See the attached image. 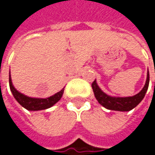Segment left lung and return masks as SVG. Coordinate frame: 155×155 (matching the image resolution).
<instances>
[{
	"instance_id": "1",
	"label": "left lung",
	"mask_w": 155,
	"mask_h": 155,
	"mask_svg": "<svg viewBox=\"0 0 155 155\" xmlns=\"http://www.w3.org/2000/svg\"><path fill=\"white\" fill-rule=\"evenodd\" d=\"M149 86V72L147 74V79L143 90L133 97H126V98H119V97H111L104 93L100 87L98 86L96 80L91 83V87L95 95V98L99 101L101 105L105 107L110 110H117V111H129L137 107L142 100L143 99L147 89Z\"/></svg>"
}]
</instances>
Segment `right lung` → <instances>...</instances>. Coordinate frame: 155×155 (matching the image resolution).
<instances>
[{"label":"right lung","mask_w":155,"mask_h":155,"mask_svg":"<svg viewBox=\"0 0 155 155\" xmlns=\"http://www.w3.org/2000/svg\"><path fill=\"white\" fill-rule=\"evenodd\" d=\"M9 82H10V88L11 91L16 99V101L26 109L28 110H42V109H46V108H50L53 105H54L57 101H60V99L63 96L64 93V90H61L59 92L55 93L54 95L47 98V99H35V98H30L28 96H25L24 94L18 92L15 88L12 85V78L11 75L9 76Z\"/></svg>","instance_id":"right-lung-1"}]
</instances>
